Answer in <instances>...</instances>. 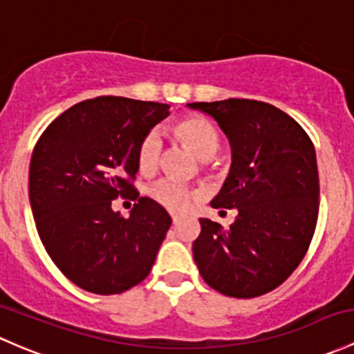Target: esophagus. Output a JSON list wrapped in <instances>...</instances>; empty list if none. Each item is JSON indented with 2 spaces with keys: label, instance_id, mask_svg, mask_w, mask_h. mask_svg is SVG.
I'll return each instance as SVG.
<instances>
[{
  "label": "esophagus",
  "instance_id": "1",
  "mask_svg": "<svg viewBox=\"0 0 354 354\" xmlns=\"http://www.w3.org/2000/svg\"><path fill=\"white\" fill-rule=\"evenodd\" d=\"M171 218H173V224L176 225V224H178V218H180V217H178L176 214H171Z\"/></svg>",
  "mask_w": 354,
  "mask_h": 354
}]
</instances>
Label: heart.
I'll return each mask as SVG.
<instances>
[{"label": "heart", "instance_id": "heart-1", "mask_svg": "<svg viewBox=\"0 0 354 354\" xmlns=\"http://www.w3.org/2000/svg\"><path fill=\"white\" fill-rule=\"evenodd\" d=\"M173 133L181 144H185L202 161L212 159L221 149V137H218L217 129L214 127L212 122L198 117V115H189V117L178 120L173 127ZM159 152H161V142H159L158 136L147 133L137 147V167H139L140 173L149 174L156 169L159 161ZM149 195L159 205L174 212L185 210L198 198L196 192L169 180L156 183L149 189Z\"/></svg>", "mask_w": 354, "mask_h": 354}]
</instances>
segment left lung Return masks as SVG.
Wrapping results in <instances>:
<instances>
[{
    "label": "left lung",
    "mask_w": 354,
    "mask_h": 354,
    "mask_svg": "<svg viewBox=\"0 0 354 354\" xmlns=\"http://www.w3.org/2000/svg\"><path fill=\"white\" fill-rule=\"evenodd\" d=\"M214 117L229 139L232 165L214 208H236L229 229L200 218L193 258L217 292L265 295L300 265L319 215V171L307 132L290 115L256 100L188 103Z\"/></svg>",
    "instance_id": "8db88e82"
}]
</instances>
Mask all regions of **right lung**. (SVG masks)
<instances>
[{
  "instance_id": "obj_1",
  "label": "right lung",
  "mask_w": 354,
  "mask_h": 354,
  "mask_svg": "<svg viewBox=\"0 0 354 354\" xmlns=\"http://www.w3.org/2000/svg\"><path fill=\"white\" fill-rule=\"evenodd\" d=\"M169 105L98 96L76 103L44 130L33 149L28 196L37 230L55 266L74 285L115 295L151 273L169 214L133 188L137 147ZM118 196L139 199L127 219Z\"/></svg>"
}]
</instances>
